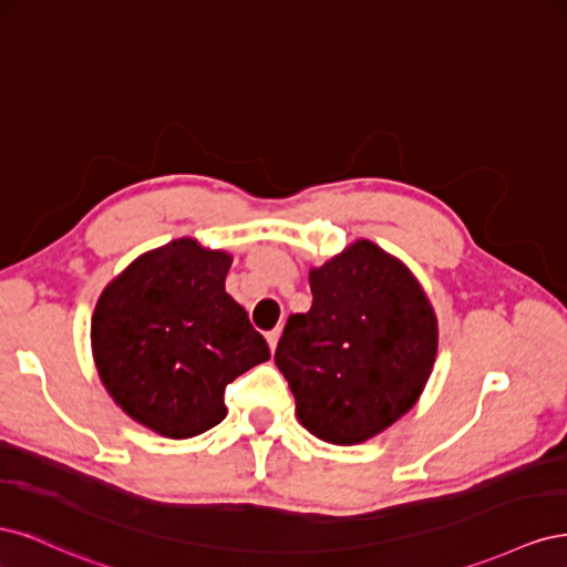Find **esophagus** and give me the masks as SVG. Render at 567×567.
<instances>
[{
	"label": "esophagus",
	"mask_w": 567,
	"mask_h": 567,
	"mask_svg": "<svg viewBox=\"0 0 567 567\" xmlns=\"http://www.w3.org/2000/svg\"><path fill=\"white\" fill-rule=\"evenodd\" d=\"M279 336H281V329H274L267 333V342H269V350L274 352L277 350V342H279Z\"/></svg>",
	"instance_id": "esophagus-1"
}]
</instances>
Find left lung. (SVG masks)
<instances>
[{
	"label": "left lung",
	"instance_id": "left-lung-1",
	"mask_svg": "<svg viewBox=\"0 0 567 567\" xmlns=\"http://www.w3.org/2000/svg\"><path fill=\"white\" fill-rule=\"evenodd\" d=\"M312 307L286 321L274 362L300 423L359 444L414 406L435 364L437 319L411 271L371 241L310 271Z\"/></svg>",
	"mask_w": 567,
	"mask_h": 567
}]
</instances>
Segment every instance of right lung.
I'll list each match as a JSON object with an SVG mask.
<instances>
[{
    "label": "right lung",
    "mask_w": 567,
    "mask_h": 567,
    "mask_svg": "<svg viewBox=\"0 0 567 567\" xmlns=\"http://www.w3.org/2000/svg\"><path fill=\"white\" fill-rule=\"evenodd\" d=\"M231 257L179 238L134 260L101 293L94 362L127 416L194 437L227 416L225 390L269 359L267 340L227 290Z\"/></svg>",
    "instance_id": "obj_1"
}]
</instances>
